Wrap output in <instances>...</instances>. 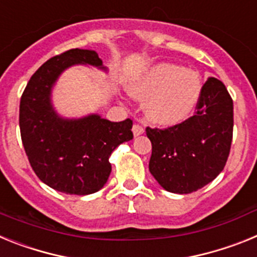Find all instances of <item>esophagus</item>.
Returning a JSON list of instances; mask_svg holds the SVG:
<instances>
[{
    "label": "esophagus",
    "mask_w": 257,
    "mask_h": 257,
    "mask_svg": "<svg viewBox=\"0 0 257 257\" xmlns=\"http://www.w3.org/2000/svg\"><path fill=\"white\" fill-rule=\"evenodd\" d=\"M133 133H134V135H135V136L142 135V134L144 133V127H143L142 124H139V123H135L133 126Z\"/></svg>",
    "instance_id": "34e87169"
}]
</instances>
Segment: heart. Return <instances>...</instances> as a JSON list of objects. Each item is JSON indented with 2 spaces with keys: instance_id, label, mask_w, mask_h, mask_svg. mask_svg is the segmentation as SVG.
I'll return each instance as SVG.
<instances>
[{
  "instance_id": "b5f03b06",
  "label": "heart",
  "mask_w": 257,
  "mask_h": 257,
  "mask_svg": "<svg viewBox=\"0 0 257 257\" xmlns=\"http://www.w3.org/2000/svg\"><path fill=\"white\" fill-rule=\"evenodd\" d=\"M131 94L147 100L145 113L152 122L175 124L189 115L201 92L199 78L189 69L158 64L131 85Z\"/></svg>"
}]
</instances>
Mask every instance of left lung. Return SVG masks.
<instances>
[{"mask_svg": "<svg viewBox=\"0 0 257 257\" xmlns=\"http://www.w3.org/2000/svg\"><path fill=\"white\" fill-rule=\"evenodd\" d=\"M233 100L225 85L210 77L192 117L166 128L147 127L152 142L149 171L167 192L201 189L224 170L233 139Z\"/></svg>", "mask_w": 257, "mask_h": 257, "instance_id": "left-lung-1", "label": "left lung"}]
</instances>
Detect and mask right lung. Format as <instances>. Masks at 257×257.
I'll return each instance as SVG.
<instances>
[{
	"instance_id": "add662e5",
	"label": "right lung",
	"mask_w": 257,
	"mask_h": 257,
	"mask_svg": "<svg viewBox=\"0 0 257 257\" xmlns=\"http://www.w3.org/2000/svg\"><path fill=\"white\" fill-rule=\"evenodd\" d=\"M101 67L91 50L72 49L49 59L31 77L20 99L19 126L23 147L41 181L67 194L86 196L108 180L109 157L118 145L134 138L133 119L110 122L99 115L61 119L50 103L52 83L73 64Z\"/></svg>"
}]
</instances>
